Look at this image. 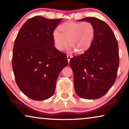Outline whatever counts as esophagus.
Instances as JSON below:
<instances>
[{
	"mask_svg": "<svg viewBox=\"0 0 129 129\" xmlns=\"http://www.w3.org/2000/svg\"><path fill=\"white\" fill-rule=\"evenodd\" d=\"M72 57V56L70 55H67V58H68V62L69 63L70 62V59Z\"/></svg>",
	"mask_w": 129,
	"mask_h": 129,
	"instance_id": "34e87169",
	"label": "esophagus"
}]
</instances>
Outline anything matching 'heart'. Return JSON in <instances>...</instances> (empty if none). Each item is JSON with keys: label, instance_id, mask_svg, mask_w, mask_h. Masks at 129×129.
Returning <instances> with one entry per match:
<instances>
[{"label": "heart", "instance_id": "heart-1", "mask_svg": "<svg viewBox=\"0 0 129 129\" xmlns=\"http://www.w3.org/2000/svg\"><path fill=\"white\" fill-rule=\"evenodd\" d=\"M53 33L54 46L58 50H62L68 45L69 50L72 49L77 53L85 52L91 46L94 39L95 29L89 22L77 23L66 22L58 27Z\"/></svg>", "mask_w": 129, "mask_h": 129}]
</instances>
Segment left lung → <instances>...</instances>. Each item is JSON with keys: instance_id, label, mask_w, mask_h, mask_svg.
<instances>
[{"instance_id": "left-lung-1", "label": "left lung", "mask_w": 129, "mask_h": 129, "mask_svg": "<svg viewBox=\"0 0 129 129\" xmlns=\"http://www.w3.org/2000/svg\"><path fill=\"white\" fill-rule=\"evenodd\" d=\"M79 21L90 22L95 35L91 46L70 60L77 94L86 99L103 96L115 82L119 65V47L115 35L108 24L96 17Z\"/></svg>"}]
</instances>
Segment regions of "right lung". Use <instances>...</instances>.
I'll list each match as a JSON object with an SVG mask.
<instances>
[{"instance_id":"1","label":"right lung","mask_w":129,"mask_h":129,"mask_svg":"<svg viewBox=\"0 0 129 129\" xmlns=\"http://www.w3.org/2000/svg\"><path fill=\"white\" fill-rule=\"evenodd\" d=\"M61 19L37 16L23 24L16 38L12 68L19 89L35 100L53 94L58 76L68 64L66 54L54 46L53 33Z\"/></svg>"}]
</instances>
